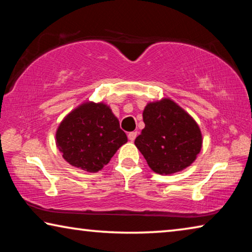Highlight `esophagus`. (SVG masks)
Listing matches in <instances>:
<instances>
[{"label":"esophagus","mask_w":252,"mask_h":252,"mask_svg":"<svg viewBox=\"0 0 252 252\" xmlns=\"http://www.w3.org/2000/svg\"><path fill=\"white\" fill-rule=\"evenodd\" d=\"M136 135H138V132L133 131V132H130V133L127 134V138H129L130 141H134L135 138H136Z\"/></svg>","instance_id":"obj_1"}]
</instances>
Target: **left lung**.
Instances as JSON below:
<instances>
[{"label":"left lung","mask_w":252,"mask_h":252,"mask_svg":"<svg viewBox=\"0 0 252 252\" xmlns=\"http://www.w3.org/2000/svg\"><path fill=\"white\" fill-rule=\"evenodd\" d=\"M142 116L146 126L134 144L152 171L167 176L193 163L201 151L202 134L186 110L163 97L149 102Z\"/></svg>","instance_id":"8db88e82"}]
</instances>
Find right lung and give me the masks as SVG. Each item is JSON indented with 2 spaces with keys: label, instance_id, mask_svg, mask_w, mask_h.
<instances>
[{
  "label": "right lung",
  "instance_id": "obj_1",
  "mask_svg": "<svg viewBox=\"0 0 252 252\" xmlns=\"http://www.w3.org/2000/svg\"><path fill=\"white\" fill-rule=\"evenodd\" d=\"M126 141L118 118L103 102L81 103L66 114L55 132V143L63 159L92 173L108 164Z\"/></svg>",
  "mask_w": 252,
  "mask_h": 252
}]
</instances>
